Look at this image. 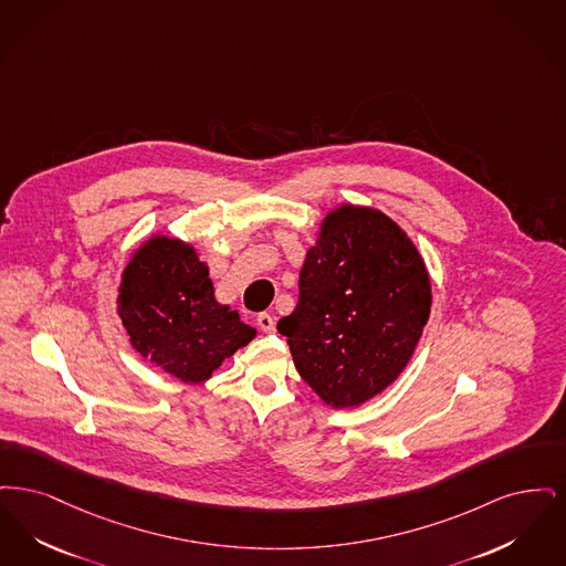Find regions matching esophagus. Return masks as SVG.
Listing matches in <instances>:
<instances>
[{"label": "esophagus", "mask_w": 566, "mask_h": 566, "mask_svg": "<svg viewBox=\"0 0 566 566\" xmlns=\"http://www.w3.org/2000/svg\"><path fill=\"white\" fill-rule=\"evenodd\" d=\"M255 323H258V327H260L262 332H266V334H272V332L276 329V327H274V317L269 315V313H260Z\"/></svg>", "instance_id": "1"}]
</instances>
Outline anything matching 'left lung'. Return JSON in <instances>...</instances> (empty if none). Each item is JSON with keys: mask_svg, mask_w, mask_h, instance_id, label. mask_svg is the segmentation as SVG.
Here are the masks:
<instances>
[{"mask_svg": "<svg viewBox=\"0 0 566 566\" xmlns=\"http://www.w3.org/2000/svg\"><path fill=\"white\" fill-rule=\"evenodd\" d=\"M429 311V274L406 232L380 211L346 205L323 221L300 271L297 306L276 329L308 387L348 408L401 374Z\"/></svg>", "mask_w": 566, "mask_h": 566, "instance_id": "1", "label": "left lung"}]
</instances>
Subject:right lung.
Segmentation results:
<instances>
[{
	"instance_id": "add662e5",
	"label": "right lung",
	"mask_w": 566,
	"mask_h": 566,
	"mask_svg": "<svg viewBox=\"0 0 566 566\" xmlns=\"http://www.w3.org/2000/svg\"><path fill=\"white\" fill-rule=\"evenodd\" d=\"M118 313L130 345L192 385L255 336L237 311L216 302L195 249L167 237L149 239L124 269Z\"/></svg>"
}]
</instances>
